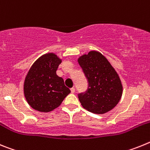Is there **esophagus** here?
Returning a JSON list of instances; mask_svg holds the SVG:
<instances>
[{"label":"esophagus","instance_id":"34e87169","mask_svg":"<svg viewBox=\"0 0 150 150\" xmlns=\"http://www.w3.org/2000/svg\"><path fill=\"white\" fill-rule=\"evenodd\" d=\"M71 93H74V92H75V88H71Z\"/></svg>","mask_w":150,"mask_h":150}]
</instances>
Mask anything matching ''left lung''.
Returning <instances> with one entry per match:
<instances>
[{
  "label": "left lung",
  "instance_id": "8db88e82",
  "mask_svg": "<svg viewBox=\"0 0 150 150\" xmlns=\"http://www.w3.org/2000/svg\"><path fill=\"white\" fill-rule=\"evenodd\" d=\"M78 63L88 83L87 91L78 95L83 108L96 114L113 109L121 99L122 85L110 63L97 51L80 56Z\"/></svg>",
  "mask_w": 150,
  "mask_h": 150
}]
</instances>
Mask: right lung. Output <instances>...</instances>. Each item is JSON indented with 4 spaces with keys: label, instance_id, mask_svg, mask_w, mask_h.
I'll use <instances>...</instances> for the list:
<instances>
[{
    "label": "right lung",
    "instance_id": "1",
    "mask_svg": "<svg viewBox=\"0 0 150 150\" xmlns=\"http://www.w3.org/2000/svg\"><path fill=\"white\" fill-rule=\"evenodd\" d=\"M60 59L54 53L40 57L29 70L24 83V94L33 109L47 112L60 106L71 90L56 74Z\"/></svg>",
    "mask_w": 150,
    "mask_h": 150
}]
</instances>
